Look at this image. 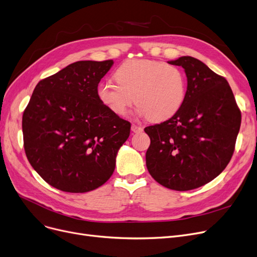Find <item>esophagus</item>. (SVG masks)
<instances>
[{
    "label": "esophagus",
    "instance_id": "esophagus-1",
    "mask_svg": "<svg viewBox=\"0 0 257 257\" xmlns=\"http://www.w3.org/2000/svg\"><path fill=\"white\" fill-rule=\"evenodd\" d=\"M131 131L135 132V133H139V132H142L143 131V128L141 126H138L136 124H132L131 125Z\"/></svg>",
    "mask_w": 257,
    "mask_h": 257
}]
</instances>
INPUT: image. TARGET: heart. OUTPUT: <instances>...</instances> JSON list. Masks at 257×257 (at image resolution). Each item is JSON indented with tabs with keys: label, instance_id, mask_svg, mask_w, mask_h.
<instances>
[{
	"label": "heart",
	"instance_id": "obj_1",
	"mask_svg": "<svg viewBox=\"0 0 257 257\" xmlns=\"http://www.w3.org/2000/svg\"><path fill=\"white\" fill-rule=\"evenodd\" d=\"M115 81L97 85L101 104L117 116L139 104L137 112L154 121L171 118L182 108L187 91L185 73L176 66L152 60H130L115 71Z\"/></svg>",
	"mask_w": 257,
	"mask_h": 257
}]
</instances>
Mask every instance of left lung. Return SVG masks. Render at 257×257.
Masks as SVG:
<instances>
[{
	"label": "left lung",
	"mask_w": 257,
	"mask_h": 257,
	"mask_svg": "<svg viewBox=\"0 0 257 257\" xmlns=\"http://www.w3.org/2000/svg\"><path fill=\"white\" fill-rule=\"evenodd\" d=\"M187 76L185 102L168 120L145 128L150 138L147 169L162 186L176 191L202 187L229 164L241 113L225 77L192 57L168 62Z\"/></svg>",
	"instance_id": "8db88e82"
}]
</instances>
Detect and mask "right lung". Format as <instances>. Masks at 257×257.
I'll list each match as a JSON object with an SVG mask.
<instances>
[{
    "label": "right lung",
    "mask_w": 257,
    "mask_h": 257,
    "mask_svg": "<svg viewBox=\"0 0 257 257\" xmlns=\"http://www.w3.org/2000/svg\"><path fill=\"white\" fill-rule=\"evenodd\" d=\"M112 60L79 61L38 83L24 110V149L39 175L64 192L84 193L104 185L130 122L96 96Z\"/></svg>",
    "instance_id": "add662e5"
}]
</instances>
